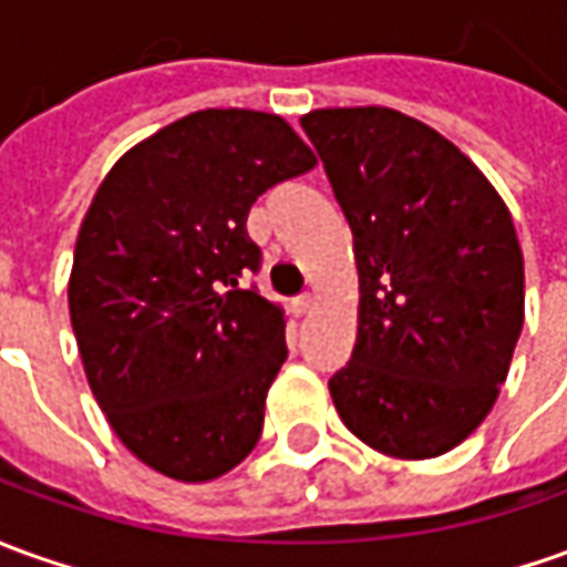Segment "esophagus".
Masks as SVG:
<instances>
[{
  "mask_svg": "<svg viewBox=\"0 0 567 567\" xmlns=\"http://www.w3.org/2000/svg\"><path fill=\"white\" fill-rule=\"evenodd\" d=\"M292 308H296V315H308V311L315 308V296H311V292H306V296H296V299H292Z\"/></svg>",
  "mask_w": 567,
  "mask_h": 567,
  "instance_id": "obj_1",
  "label": "esophagus"
}]
</instances>
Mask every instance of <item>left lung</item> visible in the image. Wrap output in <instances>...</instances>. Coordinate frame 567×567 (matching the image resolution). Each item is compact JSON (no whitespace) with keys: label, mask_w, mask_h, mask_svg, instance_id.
Segmentation results:
<instances>
[{"label":"left lung","mask_w":567,"mask_h":567,"mask_svg":"<svg viewBox=\"0 0 567 567\" xmlns=\"http://www.w3.org/2000/svg\"><path fill=\"white\" fill-rule=\"evenodd\" d=\"M354 237L358 339L330 395L380 454L429 460L482 425L525 323L506 203L460 147L389 107L302 120Z\"/></svg>","instance_id":"1"}]
</instances>
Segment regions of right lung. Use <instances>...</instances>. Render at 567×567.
<instances>
[{
  "instance_id": "add662e5",
  "label": "right lung",
  "mask_w": 567,
  "mask_h": 567,
  "mask_svg": "<svg viewBox=\"0 0 567 567\" xmlns=\"http://www.w3.org/2000/svg\"><path fill=\"white\" fill-rule=\"evenodd\" d=\"M318 159L280 116L197 111L135 144L82 218L70 323L97 408L151 470L209 482L261 435L284 311L244 290L249 206Z\"/></svg>"
}]
</instances>
